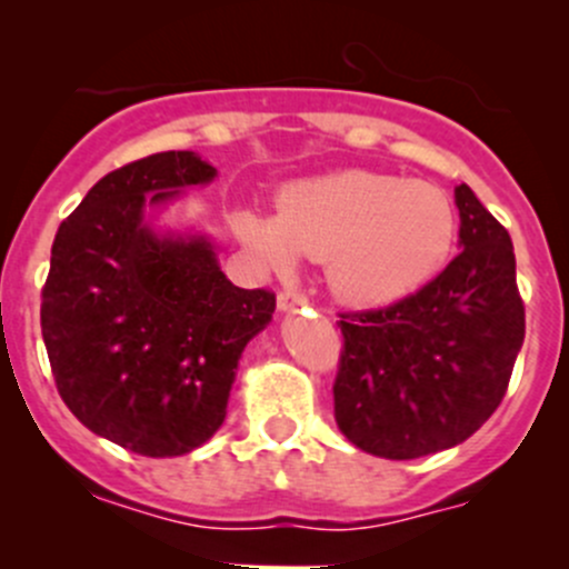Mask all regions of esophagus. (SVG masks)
<instances>
[{
  "mask_svg": "<svg viewBox=\"0 0 569 569\" xmlns=\"http://www.w3.org/2000/svg\"><path fill=\"white\" fill-rule=\"evenodd\" d=\"M308 306L306 295H300V291H280L278 295V311H297V308Z\"/></svg>",
  "mask_w": 569,
  "mask_h": 569,
  "instance_id": "esophagus-1",
  "label": "esophagus"
}]
</instances>
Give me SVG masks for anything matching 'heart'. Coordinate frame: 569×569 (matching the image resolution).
I'll return each instance as SVG.
<instances>
[{
  "instance_id": "heart-1",
  "label": "heart",
  "mask_w": 569,
  "mask_h": 569,
  "mask_svg": "<svg viewBox=\"0 0 569 569\" xmlns=\"http://www.w3.org/2000/svg\"><path fill=\"white\" fill-rule=\"evenodd\" d=\"M233 231L269 269L319 261L336 300L388 308L443 272L457 244V211L432 183L341 170L286 187L278 214L237 209Z\"/></svg>"
}]
</instances>
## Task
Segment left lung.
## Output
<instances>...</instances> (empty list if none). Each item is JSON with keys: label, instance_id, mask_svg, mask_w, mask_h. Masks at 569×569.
<instances>
[{"label": "left lung", "instance_id": "1", "mask_svg": "<svg viewBox=\"0 0 569 569\" xmlns=\"http://www.w3.org/2000/svg\"><path fill=\"white\" fill-rule=\"evenodd\" d=\"M455 200L460 256L407 300L338 321L336 423L349 443L386 460L468 440L501 405L523 347L512 239L468 183Z\"/></svg>", "mask_w": 569, "mask_h": 569}]
</instances>
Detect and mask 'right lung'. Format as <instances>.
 Segmentation results:
<instances>
[{"mask_svg": "<svg viewBox=\"0 0 569 569\" xmlns=\"http://www.w3.org/2000/svg\"><path fill=\"white\" fill-rule=\"evenodd\" d=\"M214 176L194 151L123 164L51 244L40 330L57 391L90 432L142 457L189 455L222 427L239 358L274 313L272 291L222 274L203 233L146 220Z\"/></svg>", "mask_w": 569, "mask_h": 569, "instance_id": "obj_1", "label": "right lung"}]
</instances>
